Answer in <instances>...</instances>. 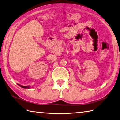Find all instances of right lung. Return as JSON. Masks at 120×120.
Masks as SVG:
<instances>
[{
    "label": "right lung",
    "mask_w": 120,
    "mask_h": 120,
    "mask_svg": "<svg viewBox=\"0 0 120 120\" xmlns=\"http://www.w3.org/2000/svg\"><path fill=\"white\" fill-rule=\"evenodd\" d=\"M19 86H20V87H22V88H24V89H26V88H30V87L29 86H22V85H19V84H18Z\"/></svg>",
    "instance_id": "right-lung-1"
}]
</instances>
